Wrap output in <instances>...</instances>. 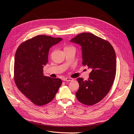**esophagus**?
I'll list each match as a JSON object with an SVG mask.
<instances>
[{"label":"esophagus","instance_id":"obj_1","mask_svg":"<svg viewBox=\"0 0 134 134\" xmlns=\"http://www.w3.org/2000/svg\"><path fill=\"white\" fill-rule=\"evenodd\" d=\"M63 80L65 81H71L73 80V79L71 78H66L63 79Z\"/></svg>","mask_w":134,"mask_h":134}]
</instances>
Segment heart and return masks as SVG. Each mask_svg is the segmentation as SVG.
Instances as JSON below:
<instances>
[{
	"label": "heart",
	"mask_w": 134,
	"mask_h": 134,
	"mask_svg": "<svg viewBox=\"0 0 134 134\" xmlns=\"http://www.w3.org/2000/svg\"><path fill=\"white\" fill-rule=\"evenodd\" d=\"M73 47H72L71 46H66L64 47V48H63V50L64 51H66V50H67V49H71Z\"/></svg>",
	"instance_id": "b5f03b06"
}]
</instances>
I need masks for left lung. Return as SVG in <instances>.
Returning <instances> with one entry per match:
<instances>
[{
	"mask_svg": "<svg viewBox=\"0 0 134 134\" xmlns=\"http://www.w3.org/2000/svg\"><path fill=\"white\" fill-rule=\"evenodd\" d=\"M81 47L82 63L92 69L87 80L77 79L79 88L75 93L80 103L93 105L109 93L116 72V56L109 42L93 34L83 32L70 41Z\"/></svg>",
	"mask_w": 134,
	"mask_h": 134,
	"instance_id": "left-lung-1",
	"label": "left lung"
}]
</instances>
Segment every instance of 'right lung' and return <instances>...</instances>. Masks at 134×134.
<instances>
[{"label": "right lung", "instance_id": "right-lung-1", "mask_svg": "<svg viewBox=\"0 0 134 134\" xmlns=\"http://www.w3.org/2000/svg\"><path fill=\"white\" fill-rule=\"evenodd\" d=\"M62 38L38 35L28 40L17 48L14 64V80L19 90L38 106L51 102L62 84L59 78L44 76L43 67L48 53Z\"/></svg>", "mask_w": 134, "mask_h": 134}]
</instances>
